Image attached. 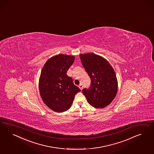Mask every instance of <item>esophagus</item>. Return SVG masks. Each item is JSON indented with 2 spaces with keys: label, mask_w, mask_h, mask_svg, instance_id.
<instances>
[{
  "label": "esophagus",
  "mask_w": 154,
  "mask_h": 154,
  "mask_svg": "<svg viewBox=\"0 0 154 154\" xmlns=\"http://www.w3.org/2000/svg\"><path fill=\"white\" fill-rule=\"evenodd\" d=\"M79 86V89L81 90H82V89H83V85L82 84H80Z\"/></svg>",
  "instance_id": "1"
}]
</instances>
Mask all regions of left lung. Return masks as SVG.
<instances>
[{"label": "left lung", "instance_id": "8db88e82", "mask_svg": "<svg viewBox=\"0 0 154 154\" xmlns=\"http://www.w3.org/2000/svg\"><path fill=\"white\" fill-rule=\"evenodd\" d=\"M79 57L91 79L90 86L83 89L82 93L94 107H105L112 102L117 91L115 71L107 60L93 53L81 54Z\"/></svg>", "mask_w": 154, "mask_h": 154}]
</instances>
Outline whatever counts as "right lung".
Wrapping results in <instances>:
<instances>
[{
  "mask_svg": "<svg viewBox=\"0 0 154 154\" xmlns=\"http://www.w3.org/2000/svg\"><path fill=\"white\" fill-rule=\"evenodd\" d=\"M75 60V56L59 54L47 61L39 81L43 101L52 111L64 112L69 109L75 95L81 91L66 72Z\"/></svg>",
  "mask_w": 154,
  "mask_h": 154,
  "instance_id": "1",
  "label": "right lung"
}]
</instances>
